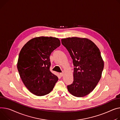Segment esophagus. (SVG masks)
<instances>
[{"label":"esophagus","instance_id":"esophagus-1","mask_svg":"<svg viewBox=\"0 0 120 120\" xmlns=\"http://www.w3.org/2000/svg\"><path fill=\"white\" fill-rule=\"evenodd\" d=\"M60 76L63 77L64 76V73H60Z\"/></svg>","mask_w":120,"mask_h":120}]
</instances>
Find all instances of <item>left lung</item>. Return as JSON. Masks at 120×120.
I'll return each mask as SVG.
<instances>
[{
	"instance_id": "8db88e82",
	"label": "left lung",
	"mask_w": 120,
	"mask_h": 120,
	"mask_svg": "<svg viewBox=\"0 0 120 120\" xmlns=\"http://www.w3.org/2000/svg\"><path fill=\"white\" fill-rule=\"evenodd\" d=\"M68 51L74 67L73 83L68 90L73 95L82 98L89 94L101 77L104 61L99 49L91 40L78 37L61 39Z\"/></svg>"
}]
</instances>
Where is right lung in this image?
Here are the masks:
<instances>
[{
    "mask_svg": "<svg viewBox=\"0 0 120 120\" xmlns=\"http://www.w3.org/2000/svg\"><path fill=\"white\" fill-rule=\"evenodd\" d=\"M60 44L56 38L36 37L20 52L17 66L20 76L27 89L37 96L50 93L58 80L50 70V56Z\"/></svg>",
    "mask_w": 120,
    "mask_h": 120,
    "instance_id": "right-lung-1",
    "label": "right lung"
}]
</instances>
